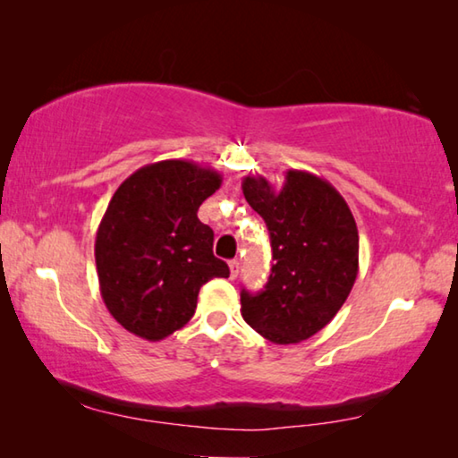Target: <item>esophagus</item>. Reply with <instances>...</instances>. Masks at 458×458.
<instances>
[{
  "instance_id": "obj_1",
  "label": "esophagus",
  "mask_w": 458,
  "mask_h": 458,
  "mask_svg": "<svg viewBox=\"0 0 458 458\" xmlns=\"http://www.w3.org/2000/svg\"><path fill=\"white\" fill-rule=\"evenodd\" d=\"M230 278H236L240 273V262L238 260H230Z\"/></svg>"
}]
</instances>
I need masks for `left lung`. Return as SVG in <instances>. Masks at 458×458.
<instances>
[{
	"label": "left lung",
	"instance_id": "8db88e82",
	"mask_svg": "<svg viewBox=\"0 0 458 458\" xmlns=\"http://www.w3.org/2000/svg\"><path fill=\"white\" fill-rule=\"evenodd\" d=\"M242 191L267 222L275 265L265 291L240 293L242 317L278 345L321 331L350 297L360 268V236L347 201L309 172L289 169L281 190L246 175Z\"/></svg>",
	"mask_w": 458,
	"mask_h": 458
}]
</instances>
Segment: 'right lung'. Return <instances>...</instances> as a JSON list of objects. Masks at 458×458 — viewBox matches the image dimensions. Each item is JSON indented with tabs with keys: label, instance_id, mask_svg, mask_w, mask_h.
<instances>
[{
	"label": "right lung",
	"instance_id": "obj_1",
	"mask_svg": "<svg viewBox=\"0 0 458 458\" xmlns=\"http://www.w3.org/2000/svg\"><path fill=\"white\" fill-rule=\"evenodd\" d=\"M220 185L212 167L165 159L131 174L108 201L95 240L100 294L133 335H172L196 313L201 284L230 275L212 252V228L198 218Z\"/></svg>",
	"mask_w": 458,
	"mask_h": 458
}]
</instances>
